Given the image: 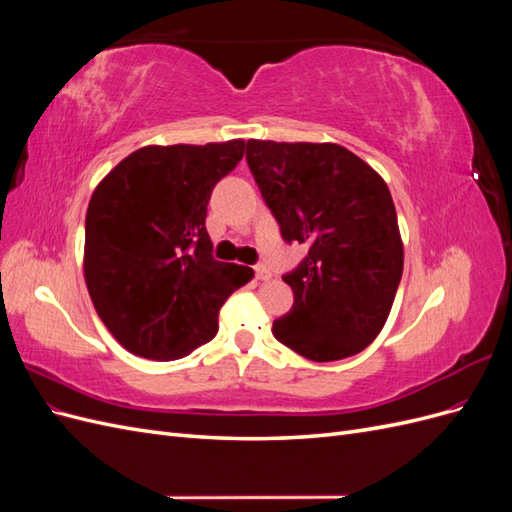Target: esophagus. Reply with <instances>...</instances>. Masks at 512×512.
<instances>
[{
    "label": "esophagus",
    "mask_w": 512,
    "mask_h": 512,
    "mask_svg": "<svg viewBox=\"0 0 512 512\" xmlns=\"http://www.w3.org/2000/svg\"><path fill=\"white\" fill-rule=\"evenodd\" d=\"M254 273H256V280H260V282L271 280V269L267 265H256Z\"/></svg>",
    "instance_id": "34e87169"
}]
</instances>
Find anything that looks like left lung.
Segmentation results:
<instances>
[{"instance_id":"8db88e82","label":"left lung","mask_w":512,"mask_h":512,"mask_svg":"<svg viewBox=\"0 0 512 512\" xmlns=\"http://www.w3.org/2000/svg\"><path fill=\"white\" fill-rule=\"evenodd\" d=\"M245 158L284 241L309 247L284 275L294 303L273 322L277 342L316 363L359 354L382 331L404 273L389 185L335 143L247 141Z\"/></svg>"}]
</instances>
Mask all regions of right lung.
<instances>
[{
  "label": "right lung",
  "mask_w": 512,
  "mask_h": 512,
  "mask_svg": "<svg viewBox=\"0 0 512 512\" xmlns=\"http://www.w3.org/2000/svg\"><path fill=\"white\" fill-rule=\"evenodd\" d=\"M245 141L147 145L91 194L85 284L106 329L136 356L175 361L218 333L224 301L254 277L211 256V192L239 164Z\"/></svg>",
  "instance_id": "right-lung-1"
}]
</instances>
